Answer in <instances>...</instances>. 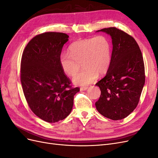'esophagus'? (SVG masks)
<instances>
[{
    "label": "esophagus",
    "instance_id": "34e87169",
    "mask_svg": "<svg viewBox=\"0 0 158 158\" xmlns=\"http://www.w3.org/2000/svg\"><path fill=\"white\" fill-rule=\"evenodd\" d=\"M88 89V87H81L80 88V91H85Z\"/></svg>",
    "mask_w": 158,
    "mask_h": 158
}]
</instances>
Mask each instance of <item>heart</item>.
<instances>
[{
    "mask_svg": "<svg viewBox=\"0 0 158 158\" xmlns=\"http://www.w3.org/2000/svg\"><path fill=\"white\" fill-rule=\"evenodd\" d=\"M111 47L106 37L79 40L70 47V52H62L59 61L61 68L69 76L75 74L82 63L84 69L73 78L74 84L86 85L106 74L111 64Z\"/></svg>",
    "mask_w": 158,
    "mask_h": 158,
    "instance_id": "b5f03b06",
    "label": "heart"
}]
</instances>
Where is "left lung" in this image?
I'll return each instance as SVG.
<instances>
[{
    "label": "left lung",
    "mask_w": 158,
    "mask_h": 158,
    "mask_svg": "<svg viewBox=\"0 0 158 158\" xmlns=\"http://www.w3.org/2000/svg\"><path fill=\"white\" fill-rule=\"evenodd\" d=\"M109 35L113 51L106 76L95 84L101 95L95 107L105 117L114 121L129 115L136 107L145 84L144 60L134 38L116 27L97 31Z\"/></svg>",
    "instance_id": "left-lung-1"
}]
</instances>
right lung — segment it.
<instances>
[{
	"label": "right lung",
	"mask_w": 158,
	"mask_h": 158,
	"mask_svg": "<svg viewBox=\"0 0 158 158\" xmlns=\"http://www.w3.org/2000/svg\"><path fill=\"white\" fill-rule=\"evenodd\" d=\"M69 37L63 33H41L28 43L22 54L20 78L26 99L33 113L48 123L69 116L80 91L71 88L59 61Z\"/></svg>",
	"instance_id": "add662e5"
}]
</instances>
